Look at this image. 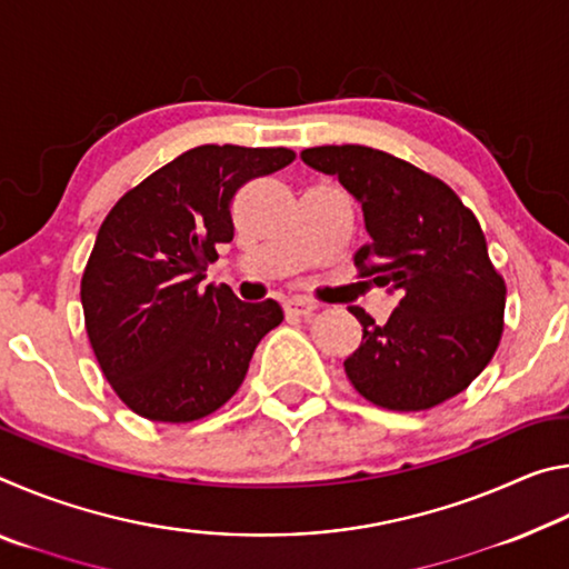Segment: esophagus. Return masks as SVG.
Returning <instances> with one entry per match:
<instances>
[{"instance_id": "obj_1", "label": "esophagus", "mask_w": 569, "mask_h": 569, "mask_svg": "<svg viewBox=\"0 0 569 569\" xmlns=\"http://www.w3.org/2000/svg\"><path fill=\"white\" fill-rule=\"evenodd\" d=\"M283 308H286V313L308 319V316H311L319 306H316L313 301H308V298H288V301L283 303Z\"/></svg>"}]
</instances>
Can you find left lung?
<instances>
[{
  "label": "left lung",
  "mask_w": 569,
  "mask_h": 569,
  "mask_svg": "<svg viewBox=\"0 0 569 569\" xmlns=\"http://www.w3.org/2000/svg\"><path fill=\"white\" fill-rule=\"evenodd\" d=\"M301 160L359 200L369 243L353 263L399 296L383 326L351 306L363 326L361 346L343 361L353 389L391 411L457 397L492 361L507 296L475 213L447 182L389 152L323 146Z\"/></svg>",
  "instance_id": "1"
}]
</instances>
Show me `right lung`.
<instances>
[{
	"instance_id": "obj_1",
	"label": "right lung",
	"mask_w": 569,
	"mask_h": 569,
	"mask_svg": "<svg viewBox=\"0 0 569 569\" xmlns=\"http://www.w3.org/2000/svg\"><path fill=\"white\" fill-rule=\"evenodd\" d=\"M293 158L286 148H192L102 220L80 288L84 326L104 379L134 413L170 423L213 413L283 321L273 298L246 303L203 278L216 248L233 240L238 188Z\"/></svg>"
}]
</instances>
